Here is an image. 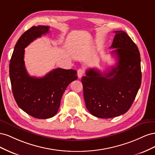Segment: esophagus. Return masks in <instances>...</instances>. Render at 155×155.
<instances>
[{
  "label": "esophagus",
  "mask_w": 155,
  "mask_h": 155,
  "mask_svg": "<svg viewBox=\"0 0 155 155\" xmlns=\"http://www.w3.org/2000/svg\"><path fill=\"white\" fill-rule=\"evenodd\" d=\"M84 74H85V71H84V70L81 69V68H79L78 70V76L79 78H81Z\"/></svg>",
  "instance_id": "1"
}]
</instances>
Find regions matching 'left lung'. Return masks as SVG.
<instances>
[{"label":"left lung","instance_id":"1","mask_svg":"<svg viewBox=\"0 0 155 155\" xmlns=\"http://www.w3.org/2000/svg\"><path fill=\"white\" fill-rule=\"evenodd\" d=\"M110 48L116 67L102 73L91 68L81 82L87 109L100 118H111L127 112L141 85L140 54L137 46L124 31H115Z\"/></svg>","mask_w":155,"mask_h":155}]
</instances>
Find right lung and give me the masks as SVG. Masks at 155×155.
Wrapping results in <instances>:
<instances>
[{"label": "right lung", "instance_id": "1", "mask_svg": "<svg viewBox=\"0 0 155 155\" xmlns=\"http://www.w3.org/2000/svg\"><path fill=\"white\" fill-rule=\"evenodd\" d=\"M50 26H32L23 34L14 48L10 63V78L13 94L18 106L35 118L47 119L58 111L62 96L72 81L78 79L77 71L58 68L43 78L29 76L25 64V48Z\"/></svg>", "mask_w": 155, "mask_h": 155}]
</instances>
